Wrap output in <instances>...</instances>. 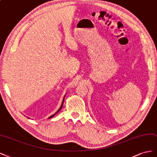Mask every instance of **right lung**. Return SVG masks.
<instances>
[{"label": "right lung", "mask_w": 157, "mask_h": 157, "mask_svg": "<svg viewBox=\"0 0 157 157\" xmlns=\"http://www.w3.org/2000/svg\"><path fill=\"white\" fill-rule=\"evenodd\" d=\"M64 97H64V98H63V102H62V104H61V106H60V108H59V110H58V111H57V112H56V113H55V114H53V115H52V116H50V117H49V118H52V117H53V116H54V115H55V114H56V113H58V112H59V111H60V109H61V108H62V107H63V102H64Z\"/></svg>", "instance_id": "obj_1"}]
</instances>
